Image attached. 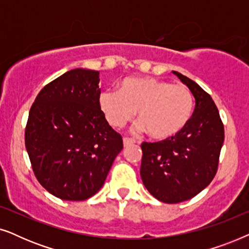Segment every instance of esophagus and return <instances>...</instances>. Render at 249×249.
<instances>
[{
	"label": "esophagus",
	"mask_w": 249,
	"mask_h": 249,
	"mask_svg": "<svg viewBox=\"0 0 249 249\" xmlns=\"http://www.w3.org/2000/svg\"><path fill=\"white\" fill-rule=\"evenodd\" d=\"M136 142H137V141H136L135 138H130V137H124V146H129L131 144H135Z\"/></svg>",
	"instance_id": "esophagus-1"
}]
</instances>
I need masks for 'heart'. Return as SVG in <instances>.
<instances>
[{
  "label": "heart",
  "mask_w": 249,
  "mask_h": 249,
  "mask_svg": "<svg viewBox=\"0 0 249 249\" xmlns=\"http://www.w3.org/2000/svg\"><path fill=\"white\" fill-rule=\"evenodd\" d=\"M192 91L156 78H127L120 89L108 88L100 95V107L113 127L120 128L138 110V130H148L156 139H166L181 131L194 111Z\"/></svg>",
  "instance_id": "b5f03b06"
}]
</instances>
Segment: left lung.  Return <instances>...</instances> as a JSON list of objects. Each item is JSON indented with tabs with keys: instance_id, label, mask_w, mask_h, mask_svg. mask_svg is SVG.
I'll use <instances>...</instances> for the list:
<instances>
[{
	"instance_id": "left-lung-1",
	"label": "left lung",
	"mask_w": 249,
	"mask_h": 249,
	"mask_svg": "<svg viewBox=\"0 0 249 249\" xmlns=\"http://www.w3.org/2000/svg\"><path fill=\"white\" fill-rule=\"evenodd\" d=\"M195 97V110L186 127L172 137L142 144L141 177L146 188L163 203L193 198L216 175L224 127L215 103L202 87L173 71Z\"/></svg>"
}]
</instances>
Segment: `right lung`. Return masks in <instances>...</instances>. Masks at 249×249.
Instances as JSON below:
<instances>
[{
  "mask_svg": "<svg viewBox=\"0 0 249 249\" xmlns=\"http://www.w3.org/2000/svg\"><path fill=\"white\" fill-rule=\"evenodd\" d=\"M98 84V71L70 70L44 86L30 107L25 144L34 175L61 199L95 195L124 148L101 110Z\"/></svg>",
  "mask_w": 249,
  "mask_h": 249,
  "instance_id": "obj_1",
  "label": "right lung"
}]
</instances>
